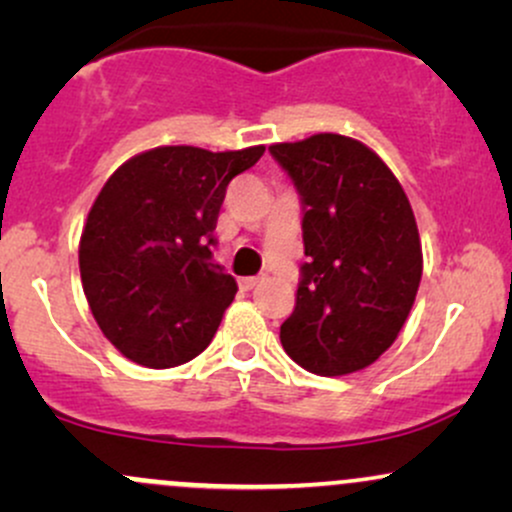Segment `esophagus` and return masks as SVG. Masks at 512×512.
<instances>
[{"instance_id":"esophagus-1","label":"esophagus","mask_w":512,"mask_h":512,"mask_svg":"<svg viewBox=\"0 0 512 512\" xmlns=\"http://www.w3.org/2000/svg\"><path fill=\"white\" fill-rule=\"evenodd\" d=\"M260 276H245V279H240V289H245V291H252L255 289L257 284H260Z\"/></svg>"}]
</instances>
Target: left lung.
<instances>
[{
    "label": "left lung",
    "instance_id": "left-lung-1",
    "mask_svg": "<svg viewBox=\"0 0 512 512\" xmlns=\"http://www.w3.org/2000/svg\"><path fill=\"white\" fill-rule=\"evenodd\" d=\"M303 209L296 310L281 344L298 366L346 375L370 366L395 342L421 281L414 211L392 170L342 134L274 144Z\"/></svg>",
    "mask_w": 512,
    "mask_h": 512
}]
</instances>
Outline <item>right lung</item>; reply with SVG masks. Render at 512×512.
Returning a JSON list of instances; mask_svg holds the SVG:
<instances>
[{
	"label": "right lung",
	"mask_w": 512,
	"mask_h": 512,
	"mask_svg": "<svg viewBox=\"0 0 512 512\" xmlns=\"http://www.w3.org/2000/svg\"><path fill=\"white\" fill-rule=\"evenodd\" d=\"M262 154L158 146L103 185L81 233V281L98 327L134 363L180 366L214 339L238 291L211 264L214 228L228 182Z\"/></svg>",
	"instance_id": "add662e5"
}]
</instances>
